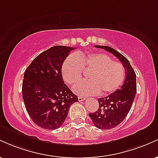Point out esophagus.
<instances>
[{
  "mask_svg": "<svg viewBox=\"0 0 158 158\" xmlns=\"http://www.w3.org/2000/svg\"><path fill=\"white\" fill-rule=\"evenodd\" d=\"M78 99H79V101H84L86 99V98L85 97H81V96H79V97H78Z\"/></svg>",
  "mask_w": 158,
  "mask_h": 158,
  "instance_id": "34e87169",
  "label": "esophagus"
}]
</instances>
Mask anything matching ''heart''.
Masks as SVG:
<instances>
[{"instance_id": "1", "label": "heart", "mask_w": 158, "mask_h": 158, "mask_svg": "<svg viewBox=\"0 0 158 158\" xmlns=\"http://www.w3.org/2000/svg\"><path fill=\"white\" fill-rule=\"evenodd\" d=\"M83 71L89 72V80L81 81L74 87L79 95H107L117 90L126 77V70L121 63L114 61L104 53H79L70 56L61 66V73L65 82L74 85L82 78Z\"/></svg>"}]
</instances>
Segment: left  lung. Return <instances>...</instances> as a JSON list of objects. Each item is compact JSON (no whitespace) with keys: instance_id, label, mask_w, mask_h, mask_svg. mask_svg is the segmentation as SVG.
Masks as SVG:
<instances>
[{"instance_id":"obj_1","label":"left lung","mask_w":158,"mask_h":158,"mask_svg":"<svg viewBox=\"0 0 158 158\" xmlns=\"http://www.w3.org/2000/svg\"><path fill=\"white\" fill-rule=\"evenodd\" d=\"M110 52L122 62L126 70V79L119 89L106 97L98 98L99 108L89 114V117L97 128L107 130L115 128L124 120L131 109L137 93L136 74L128 59L120 52L107 46L96 45Z\"/></svg>"}]
</instances>
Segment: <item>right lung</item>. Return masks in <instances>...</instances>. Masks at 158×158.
<instances>
[{
  "label": "right lung",
  "instance_id": "add662e5",
  "mask_svg": "<svg viewBox=\"0 0 158 158\" xmlns=\"http://www.w3.org/2000/svg\"><path fill=\"white\" fill-rule=\"evenodd\" d=\"M74 48L54 46L33 59L25 70L22 96L32 120L44 129L55 130L64 122L70 106L78 102L64 84L61 66Z\"/></svg>",
  "mask_w": 158,
  "mask_h": 158
}]
</instances>
